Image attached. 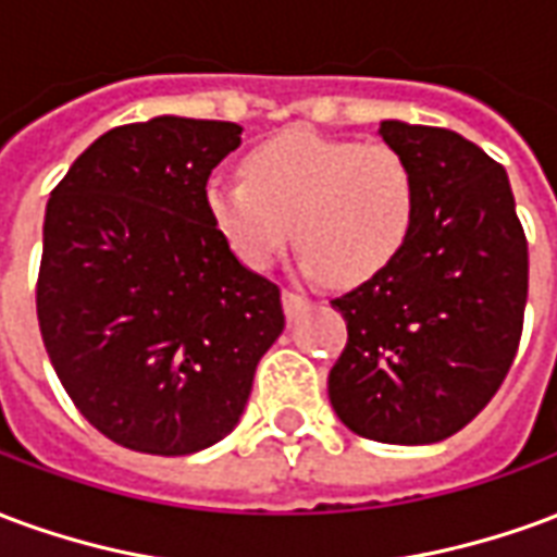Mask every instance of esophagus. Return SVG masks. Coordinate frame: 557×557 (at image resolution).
Wrapping results in <instances>:
<instances>
[{"label":"esophagus","mask_w":557,"mask_h":557,"mask_svg":"<svg viewBox=\"0 0 557 557\" xmlns=\"http://www.w3.org/2000/svg\"><path fill=\"white\" fill-rule=\"evenodd\" d=\"M304 307H307V298L304 295H298V292H283V310H286V315L289 319H298V313H301Z\"/></svg>","instance_id":"34e87169"}]
</instances>
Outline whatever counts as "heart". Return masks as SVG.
<instances>
[{
  "label": "heart",
  "instance_id": "heart-1",
  "mask_svg": "<svg viewBox=\"0 0 557 557\" xmlns=\"http://www.w3.org/2000/svg\"><path fill=\"white\" fill-rule=\"evenodd\" d=\"M202 206L235 259L274 265L292 238L307 277L358 286L382 274L409 242L418 211L411 163L385 143L286 131L244 158V182L208 178Z\"/></svg>",
  "mask_w": 557,
  "mask_h": 557
}]
</instances>
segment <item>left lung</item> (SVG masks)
Wrapping results in <instances>:
<instances>
[{"mask_svg":"<svg viewBox=\"0 0 557 557\" xmlns=\"http://www.w3.org/2000/svg\"><path fill=\"white\" fill-rule=\"evenodd\" d=\"M418 178L403 253L343 295L349 343L327 375L337 418L382 444H435L495 397L519 349L528 242L502 163L454 131L387 119Z\"/></svg>","mask_w":557,"mask_h":557,"instance_id":"1","label":"left lung"}]
</instances>
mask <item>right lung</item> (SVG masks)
Returning <instances> with one entry per match:
<instances>
[{
    "label": "right lung",
    "instance_id": "obj_1",
    "mask_svg": "<svg viewBox=\"0 0 557 557\" xmlns=\"http://www.w3.org/2000/svg\"><path fill=\"white\" fill-rule=\"evenodd\" d=\"M238 146L235 122L113 127L47 202L44 346L83 418L139 454L226 438L286 325L277 286L235 259L202 206L208 175Z\"/></svg>",
    "mask_w": 557,
    "mask_h": 557
}]
</instances>
